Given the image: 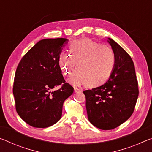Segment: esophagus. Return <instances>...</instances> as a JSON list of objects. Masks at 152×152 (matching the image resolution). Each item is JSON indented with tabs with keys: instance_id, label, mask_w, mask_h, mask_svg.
I'll list each match as a JSON object with an SVG mask.
<instances>
[{
	"instance_id": "obj_1",
	"label": "esophagus",
	"mask_w": 152,
	"mask_h": 152,
	"mask_svg": "<svg viewBox=\"0 0 152 152\" xmlns=\"http://www.w3.org/2000/svg\"><path fill=\"white\" fill-rule=\"evenodd\" d=\"M82 91V90L81 89H80V88H74V92L75 93H78V92H81Z\"/></svg>"
}]
</instances>
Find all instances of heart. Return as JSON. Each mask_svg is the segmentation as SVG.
I'll use <instances>...</instances> for the list:
<instances>
[{"label": "heart", "instance_id": "b5f03b06", "mask_svg": "<svg viewBox=\"0 0 152 152\" xmlns=\"http://www.w3.org/2000/svg\"><path fill=\"white\" fill-rule=\"evenodd\" d=\"M69 49L72 56L61 51L58 61L65 76L72 73L75 62L78 61V69L68 79L69 83L74 86L89 85L95 87L106 83L115 64V53L112 48L85 38L72 42Z\"/></svg>", "mask_w": 152, "mask_h": 152}]
</instances>
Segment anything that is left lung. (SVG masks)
Returning <instances> with one entry per match:
<instances>
[{
	"mask_svg": "<svg viewBox=\"0 0 152 152\" xmlns=\"http://www.w3.org/2000/svg\"><path fill=\"white\" fill-rule=\"evenodd\" d=\"M107 41L115 56L112 75L102 86L83 91L89 122L102 130L114 129L126 121L134 112L139 96L131 56L114 40L108 38Z\"/></svg>",
	"mask_w": 152,
	"mask_h": 152,
	"instance_id": "left-lung-1",
	"label": "left lung"
}]
</instances>
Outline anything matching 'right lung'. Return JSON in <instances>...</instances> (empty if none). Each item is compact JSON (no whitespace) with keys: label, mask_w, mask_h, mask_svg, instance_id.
<instances>
[{"label":"right lung","mask_w":152,"mask_h":152,"mask_svg":"<svg viewBox=\"0 0 152 152\" xmlns=\"http://www.w3.org/2000/svg\"><path fill=\"white\" fill-rule=\"evenodd\" d=\"M67 39L47 38L37 42L21 59L14 78L15 109L23 121L47 128L61 119L64 101L74 92L66 83L58 57ZM58 90L51 91L55 86Z\"/></svg>","instance_id":"1"}]
</instances>
